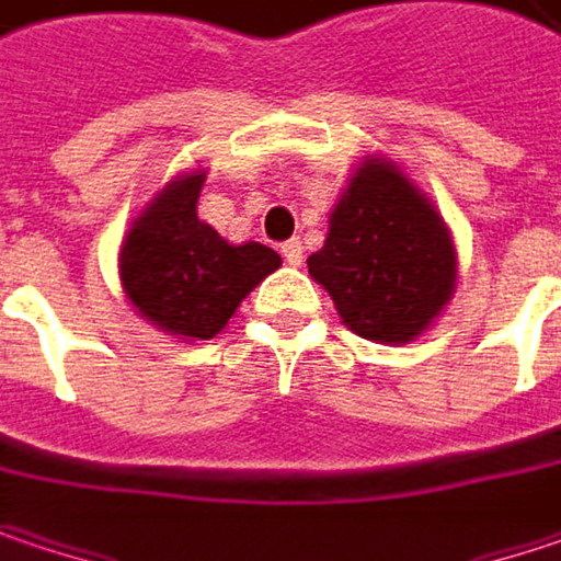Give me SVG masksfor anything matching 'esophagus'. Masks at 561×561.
Segmentation results:
<instances>
[{
  "mask_svg": "<svg viewBox=\"0 0 561 561\" xmlns=\"http://www.w3.org/2000/svg\"><path fill=\"white\" fill-rule=\"evenodd\" d=\"M280 255H284V262H287V265L299 267L302 265V242H299V239L284 242V245H280Z\"/></svg>",
  "mask_w": 561,
  "mask_h": 561,
  "instance_id": "esophagus-1",
  "label": "esophagus"
}]
</instances>
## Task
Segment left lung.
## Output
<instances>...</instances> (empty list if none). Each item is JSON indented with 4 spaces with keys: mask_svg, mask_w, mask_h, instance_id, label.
<instances>
[{
    "mask_svg": "<svg viewBox=\"0 0 561 561\" xmlns=\"http://www.w3.org/2000/svg\"><path fill=\"white\" fill-rule=\"evenodd\" d=\"M306 265L353 334L391 347L426 334L458 287L445 217L385 154L359 157Z\"/></svg>",
    "mask_w": 561,
    "mask_h": 561,
    "instance_id": "obj_1",
    "label": "left lung"
}]
</instances>
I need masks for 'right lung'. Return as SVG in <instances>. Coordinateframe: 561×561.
<instances>
[{"label":"right lung","mask_w":561,"mask_h":561,"mask_svg":"<svg viewBox=\"0 0 561 561\" xmlns=\"http://www.w3.org/2000/svg\"><path fill=\"white\" fill-rule=\"evenodd\" d=\"M208 170L176 173L128 224L119 280L131 309L180 341H210L280 255L262 242H227L198 217Z\"/></svg>","instance_id":"obj_1"}]
</instances>
